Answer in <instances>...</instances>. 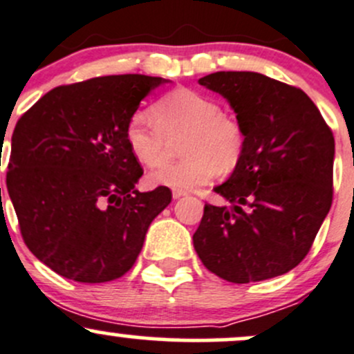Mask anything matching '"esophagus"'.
<instances>
[{
	"mask_svg": "<svg viewBox=\"0 0 354 354\" xmlns=\"http://www.w3.org/2000/svg\"><path fill=\"white\" fill-rule=\"evenodd\" d=\"M184 196H187V192L180 191V189H174V191H172L174 199H180V197H184Z\"/></svg>",
	"mask_w": 354,
	"mask_h": 354,
	"instance_id": "esophagus-1",
	"label": "esophagus"
}]
</instances>
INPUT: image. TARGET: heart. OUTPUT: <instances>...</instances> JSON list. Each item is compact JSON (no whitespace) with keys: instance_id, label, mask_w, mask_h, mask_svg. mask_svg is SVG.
<instances>
[{"instance_id":"obj_1","label":"heart","mask_w":354,"mask_h":354,"mask_svg":"<svg viewBox=\"0 0 354 354\" xmlns=\"http://www.w3.org/2000/svg\"><path fill=\"white\" fill-rule=\"evenodd\" d=\"M185 135L182 161L166 164L169 140ZM124 140L133 157L147 167L155 185L194 189L212 180L219 170H231L241 160L245 128L236 116L224 113L214 97L180 87L162 96L147 111H136L127 123Z\"/></svg>"}]
</instances>
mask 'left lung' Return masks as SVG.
Masks as SVG:
<instances>
[{"label": "left lung", "mask_w": 354, "mask_h": 354, "mask_svg": "<svg viewBox=\"0 0 354 354\" xmlns=\"http://www.w3.org/2000/svg\"><path fill=\"white\" fill-rule=\"evenodd\" d=\"M199 84L226 97L246 145L214 187L231 207L204 206L194 248L227 282L283 275L309 253L333 204V131L302 89L258 72H214Z\"/></svg>", "instance_id": "1"}]
</instances>
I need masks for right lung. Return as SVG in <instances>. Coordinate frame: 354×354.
Listing matches in <instances>:
<instances>
[{
  "label": "right lung",
  "instance_id": "1",
  "mask_svg": "<svg viewBox=\"0 0 354 354\" xmlns=\"http://www.w3.org/2000/svg\"><path fill=\"white\" fill-rule=\"evenodd\" d=\"M163 82L142 74L59 86L18 120L6 187L25 245L66 279H120L142 252L169 187L136 191L143 176L124 140L128 120Z\"/></svg>",
  "mask_w": 354,
  "mask_h": 354
}]
</instances>
